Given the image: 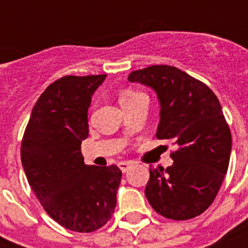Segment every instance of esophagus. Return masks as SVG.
<instances>
[{
  "instance_id": "esophagus-1",
  "label": "esophagus",
  "mask_w": 248,
  "mask_h": 248,
  "mask_svg": "<svg viewBox=\"0 0 248 248\" xmlns=\"http://www.w3.org/2000/svg\"><path fill=\"white\" fill-rule=\"evenodd\" d=\"M130 166H131V162H128V161H122V162L118 163V167H120L122 172H126L130 169Z\"/></svg>"
}]
</instances>
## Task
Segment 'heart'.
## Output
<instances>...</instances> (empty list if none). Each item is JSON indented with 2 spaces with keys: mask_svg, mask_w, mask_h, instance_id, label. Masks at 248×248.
<instances>
[{
  "mask_svg": "<svg viewBox=\"0 0 248 248\" xmlns=\"http://www.w3.org/2000/svg\"><path fill=\"white\" fill-rule=\"evenodd\" d=\"M140 95H144V93H140V91H136V90H132V89L124 90V91L120 93L121 104L124 105V104H127V103H131L132 100H135L136 97L140 96Z\"/></svg>",
  "mask_w": 248,
  "mask_h": 248,
  "instance_id": "1",
  "label": "heart"
}]
</instances>
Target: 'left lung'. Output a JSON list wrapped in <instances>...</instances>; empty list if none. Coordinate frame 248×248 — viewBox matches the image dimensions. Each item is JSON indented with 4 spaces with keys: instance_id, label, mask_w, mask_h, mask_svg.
<instances>
[{
    "instance_id": "left-lung-1",
    "label": "left lung",
    "mask_w": 248,
    "mask_h": 248,
    "mask_svg": "<svg viewBox=\"0 0 248 248\" xmlns=\"http://www.w3.org/2000/svg\"><path fill=\"white\" fill-rule=\"evenodd\" d=\"M128 81L157 93L161 121L155 135L176 147L171 153L172 166L149 169V203L167 219L201 215L219 193L231 158V128L219 99L207 85L171 65L134 71Z\"/></svg>"
}]
</instances>
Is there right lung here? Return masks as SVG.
Here are the masks:
<instances>
[{"label":"right lung","mask_w":248,"mask_h":248,"mask_svg":"<svg viewBox=\"0 0 248 248\" xmlns=\"http://www.w3.org/2000/svg\"><path fill=\"white\" fill-rule=\"evenodd\" d=\"M107 75L64 76L41 93L21 140V163L31 188L51 219L90 233L110 220L122 172L116 165L87 166L81 143L87 110Z\"/></svg>","instance_id":"obj_1"}]
</instances>
